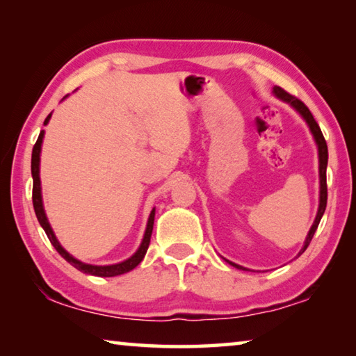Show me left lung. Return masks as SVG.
Segmentation results:
<instances>
[{
	"mask_svg": "<svg viewBox=\"0 0 356 356\" xmlns=\"http://www.w3.org/2000/svg\"><path fill=\"white\" fill-rule=\"evenodd\" d=\"M273 94H275L276 97H278L280 100L286 102V104L291 105V106L293 108V110L297 111V113L300 114V116L305 119V122L308 124L311 135H312V138H314V141H316V144H317V152H318V184H321V191H318V209H317L316 220H314V222H312V226H311V229H309L308 236H306V238H305V243H303V246H301V250H300V252L297 254V257H298L300 254H303L306 248H308L309 242L312 240V237H314V234H316V231H317L318 222H321V220H322L323 212H325V207H327V163H328V147H327V141H325V138H323L322 131H321V127H318L317 122H316V119L312 118L311 111L308 110V106H306V105L303 104V102L298 100L297 97H293V95H291V94H287V92L284 91V89H281L280 86H275V88H273ZM222 259H225V257H222ZM225 261H226L229 265H232V267H236V268H238V270H248V268L242 267V265L227 261V259H225Z\"/></svg>",
	"mask_w": 356,
	"mask_h": 356,
	"instance_id": "left-lung-1",
	"label": "left lung"
}]
</instances>
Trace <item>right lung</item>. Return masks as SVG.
Returning a JSON list of instances; mask_svg holds the SVG:
<instances>
[{"label": "right lung", "instance_id": "obj_1", "mask_svg": "<svg viewBox=\"0 0 356 356\" xmlns=\"http://www.w3.org/2000/svg\"><path fill=\"white\" fill-rule=\"evenodd\" d=\"M67 97V95H65ZM64 97V99H65ZM50 118H51V113L48 114L44 125H47L50 122ZM44 135L45 131L42 130L40 135L38 138V141H35L34 147H33V155H31V174H33V206H34V212L35 216H38V220L40 222V226L44 227V231L47 234L48 240H50L51 245L55 246V250L61 254L65 261H67L70 265H74L76 270H80V272L86 273V275H94V276H102V278H111V276H118V275H124L130 272V270H134L138 264H140L144 256H146L147 248H149V243H150V236H152V229H154V220H155V207L152 209V212L149 215V220H147V225H146V231H144V237L141 240L140 246H138V250L131 254L129 259H125L122 262H118V264H111V265H92V264H86V262H81L78 261L76 257H74L70 254L69 251H65L63 248V245L59 243V240L56 238L55 232H53V229L50 226V222H48L47 218V213H45V209H44V201H42V186H40V150H42V143H44Z\"/></svg>", "mask_w": 356, "mask_h": 356}]
</instances>
